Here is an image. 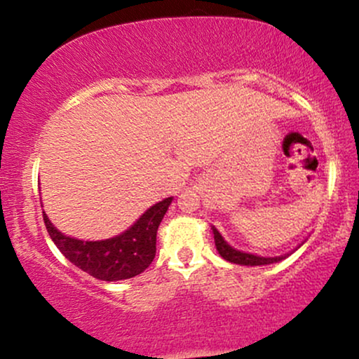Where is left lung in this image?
Segmentation results:
<instances>
[{
  "label": "left lung",
  "mask_w": 359,
  "mask_h": 359,
  "mask_svg": "<svg viewBox=\"0 0 359 359\" xmlns=\"http://www.w3.org/2000/svg\"><path fill=\"white\" fill-rule=\"evenodd\" d=\"M211 229L214 234V243H216L217 253H219L226 262L236 263V265H243V266H258V265H270V263H278L282 262V259H285L287 257H290L295 250L304 245V243H300L294 251H290V253H285V255H278V257H262V255H253V253H246V251L236 250L234 246L229 245L224 238H222V234L217 231L214 226H211Z\"/></svg>",
  "instance_id": "8db88e82"
}]
</instances>
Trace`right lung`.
I'll return each mask as SVG.
<instances>
[{
	"mask_svg": "<svg viewBox=\"0 0 359 359\" xmlns=\"http://www.w3.org/2000/svg\"><path fill=\"white\" fill-rule=\"evenodd\" d=\"M174 197L148 208L126 231L108 240L84 241L64 234L43 211V221L52 241L69 262L90 277L104 282L133 278L145 271L156 253V229Z\"/></svg>",
	"mask_w": 359,
	"mask_h": 359,
	"instance_id": "add662e5",
	"label": "right lung"
}]
</instances>
